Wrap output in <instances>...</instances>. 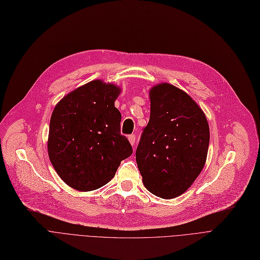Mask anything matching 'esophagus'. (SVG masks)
<instances>
[{
  "instance_id": "esophagus-1",
  "label": "esophagus",
  "mask_w": 260,
  "mask_h": 260,
  "mask_svg": "<svg viewBox=\"0 0 260 260\" xmlns=\"http://www.w3.org/2000/svg\"><path fill=\"white\" fill-rule=\"evenodd\" d=\"M127 139H128L131 145L134 146V145H135V142H136V136H135V135H129Z\"/></svg>"
}]
</instances>
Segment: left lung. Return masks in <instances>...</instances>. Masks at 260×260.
<instances>
[{"instance_id":"8db88e82","label":"left lung","mask_w":260,"mask_h":260,"mask_svg":"<svg viewBox=\"0 0 260 260\" xmlns=\"http://www.w3.org/2000/svg\"><path fill=\"white\" fill-rule=\"evenodd\" d=\"M149 100L151 115L136 161L149 192L173 199L187 190L206 165L209 123L185 91L167 82L149 89Z\"/></svg>"}]
</instances>
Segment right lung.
<instances>
[{
  "label": "right lung",
  "mask_w": 260,
  "mask_h": 260,
  "mask_svg": "<svg viewBox=\"0 0 260 260\" xmlns=\"http://www.w3.org/2000/svg\"><path fill=\"white\" fill-rule=\"evenodd\" d=\"M120 92L114 83L93 80L64 95L53 108L49 160L60 178L80 192L105 185L133 154L120 133L121 114L115 107Z\"/></svg>",
  "instance_id": "obj_1"
}]
</instances>
